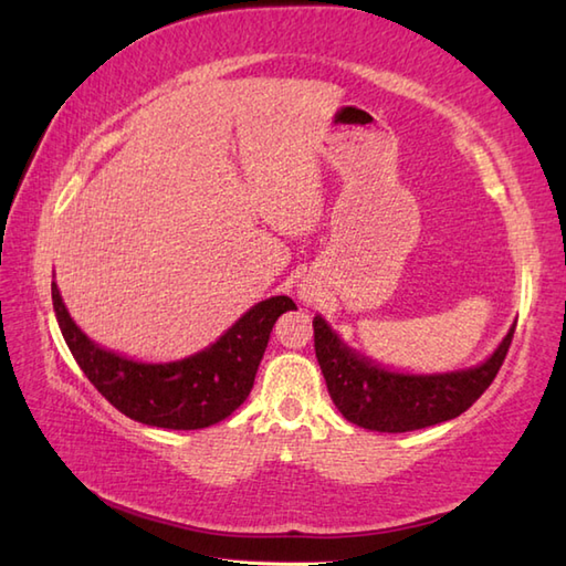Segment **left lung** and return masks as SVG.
<instances>
[{"mask_svg":"<svg viewBox=\"0 0 566 566\" xmlns=\"http://www.w3.org/2000/svg\"><path fill=\"white\" fill-rule=\"evenodd\" d=\"M515 326L484 365L448 375H399L343 345L328 323L314 318V347L328 394L338 411L359 428L408 432L457 418L496 379Z\"/></svg>","mask_w":566,"mask_h":566,"instance_id":"left-lung-1","label":"left lung"}]
</instances>
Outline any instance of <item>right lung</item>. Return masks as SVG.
Here are the masks:
<instances>
[{"mask_svg": "<svg viewBox=\"0 0 566 566\" xmlns=\"http://www.w3.org/2000/svg\"><path fill=\"white\" fill-rule=\"evenodd\" d=\"M51 292L70 353L104 399L138 423L170 430L209 428L231 416L255 384L274 321L296 308L290 296L264 298L207 350L177 363L143 365L94 345L70 318L55 282Z\"/></svg>", "mask_w": 566, "mask_h": 566, "instance_id": "1", "label": "right lung"}]
</instances>
